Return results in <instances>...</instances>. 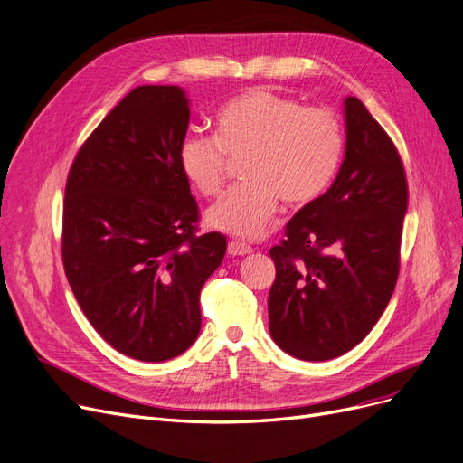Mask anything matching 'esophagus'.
<instances>
[{
    "label": "esophagus",
    "instance_id": "esophagus-1",
    "mask_svg": "<svg viewBox=\"0 0 463 463\" xmlns=\"http://www.w3.org/2000/svg\"><path fill=\"white\" fill-rule=\"evenodd\" d=\"M252 249L245 243H241V241H230L228 243V254L230 256H245V254H250Z\"/></svg>",
    "mask_w": 463,
    "mask_h": 463
}]
</instances>
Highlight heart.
I'll return each mask as SVG.
<instances>
[{
  "label": "heart",
  "instance_id": "obj_1",
  "mask_svg": "<svg viewBox=\"0 0 463 463\" xmlns=\"http://www.w3.org/2000/svg\"><path fill=\"white\" fill-rule=\"evenodd\" d=\"M345 152L339 117L326 107H303L292 98L254 88L230 99L216 115V136L188 131L179 160L202 195H216L232 160H245V183L228 190L207 211L205 222L252 239L279 209L305 207L332 184Z\"/></svg>",
  "mask_w": 463,
  "mask_h": 463
}]
</instances>
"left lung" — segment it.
Here are the masks:
<instances>
[{"label":"left lung","instance_id":"1","mask_svg":"<svg viewBox=\"0 0 463 463\" xmlns=\"http://www.w3.org/2000/svg\"><path fill=\"white\" fill-rule=\"evenodd\" d=\"M346 146L334 184L299 209L269 250V334L294 358L354 348L384 313L400 275L409 188L400 152L365 105L345 99Z\"/></svg>","mask_w":463,"mask_h":463}]
</instances>
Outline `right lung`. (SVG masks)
Returning a JSON list of instances; mask_svg holds the SVG:
<instances>
[{
    "label": "right lung",
    "mask_w": 463,
    "mask_h": 463,
    "mask_svg": "<svg viewBox=\"0 0 463 463\" xmlns=\"http://www.w3.org/2000/svg\"><path fill=\"white\" fill-rule=\"evenodd\" d=\"M188 122L183 88L137 86L84 141L65 183V277L96 332L141 362L197 339L202 286L228 245L222 233L197 235L179 160Z\"/></svg>",
    "instance_id": "obj_1"
}]
</instances>
